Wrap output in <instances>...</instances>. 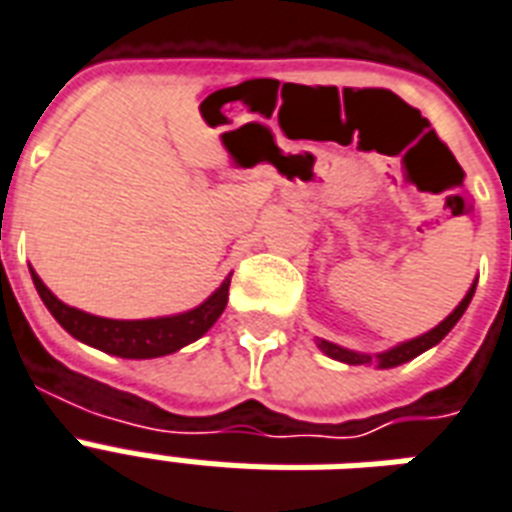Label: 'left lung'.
Here are the masks:
<instances>
[{
	"label": "left lung",
	"instance_id": "8db88e82",
	"mask_svg": "<svg viewBox=\"0 0 512 512\" xmlns=\"http://www.w3.org/2000/svg\"><path fill=\"white\" fill-rule=\"evenodd\" d=\"M475 293V285L467 291V296L462 301H459V307L454 312H451L449 318L443 320L441 326H435L433 331H427V334L417 336V339H411V342H403L398 344V347H392V350L382 352V355H360V352H350L344 350V347H336V344L331 342H320V350L326 352V355H331V358L342 360V363H350V366H366V363H371V360H379V366L382 368H390V366H400V363H406V360L417 358L419 352L430 350L433 344H438L443 339V336L449 334L451 328L457 326V320L465 315L467 304H470V299H473Z\"/></svg>",
	"mask_w": 512,
	"mask_h": 512
}]
</instances>
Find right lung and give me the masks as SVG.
Returning <instances> with one entry per match:
<instances>
[{"label": "right lung", "mask_w": 512, "mask_h": 512, "mask_svg": "<svg viewBox=\"0 0 512 512\" xmlns=\"http://www.w3.org/2000/svg\"><path fill=\"white\" fill-rule=\"evenodd\" d=\"M31 277H34V285H37L39 296L45 301L50 315L74 339L90 344L95 350L109 352V355H120V358H160V355H170V352L192 344L194 339H200L221 318L229 299V283H232V275H229L211 299L200 304L197 310L184 312V315L157 320H109L98 318V315H87V312L63 304L39 280L34 269H31Z\"/></svg>", "instance_id": "add662e5"}]
</instances>
